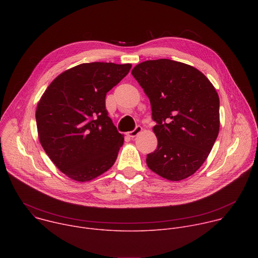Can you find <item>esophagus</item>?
<instances>
[{
	"label": "esophagus",
	"instance_id": "34e87169",
	"mask_svg": "<svg viewBox=\"0 0 258 258\" xmlns=\"http://www.w3.org/2000/svg\"><path fill=\"white\" fill-rule=\"evenodd\" d=\"M141 132H142V126H141V125H137V126L134 128V131H131V132L127 133V136L131 137V138H135V137L138 136Z\"/></svg>",
	"mask_w": 258,
	"mask_h": 258
}]
</instances>
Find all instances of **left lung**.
<instances>
[{
  "label": "left lung",
  "mask_w": 258,
  "mask_h": 258,
  "mask_svg": "<svg viewBox=\"0 0 258 258\" xmlns=\"http://www.w3.org/2000/svg\"><path fill=\"white\" fill-rule=\"evenodd\" d=\"M132 75L150 100L158 145L147 165L160 176L180 180L206 160L219 131V98L193 66L169 59L148 60Z\"/></svg>",
  "instance_id": "obj_1"
}]
</instances>
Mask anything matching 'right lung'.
Listing matches in <instances>:
<instances>
[{
	"instance_id": "right-lung-1",
	"label": "right lung",
	"mask_w": 258,
	"mask_h": 258,
	"mask_svg": "<svg viewBox=\"0 0 258 258\" xmlns=\"http://www.w3.org/2000/svg\"><path fill=\"white\" fill-rule=\"evenodd\" d=\"M131 67L80 64L58 76L41 98L35 112L40 142L68 177L91 180L114 164L124 139L108 116L105 99Z\"/></svg>"
}]
</instances>
